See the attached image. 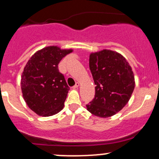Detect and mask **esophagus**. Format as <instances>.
Returning a JSON list of instances; mask_svg holds the SVG:
<instances>
[{
    "label": "esophagus",
    "mask_w": 159,
    "mask_h": 159,
    "mask_svg": "<svg viewBox=\"0 0 159 159\" xmlns=\"http://www.w3.org/2000/svg\"><path fill=\"white\" fill-rule=\"evenodd\" d=\"M78 87H79V83H78V82H76V84H75V85L73 86L74 89H78Z\"/></svg>",
    "instance_id": "1"
}]
</instances>
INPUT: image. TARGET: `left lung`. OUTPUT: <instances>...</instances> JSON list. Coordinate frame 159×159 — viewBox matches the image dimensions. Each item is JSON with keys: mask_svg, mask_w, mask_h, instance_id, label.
Returning a JSON list of instances; mask_svg holds the SVG:
<instances>
[{"mask_svg": "<svg viewBox=\"0 0 159 159\" xmlns=\"http://www.w3.org/2000/svg\"><path fill=\"white\" fill-rule=\"evenodd\" d=\"M89 68L96 86L87 110L99 118L115 115L129 102L134 89L129 62L119 53L105 49L90 54Z\"/></svg>", "mask_w": 159, "mask_h": 159, "instance_id": "left-lung-1", "label": "left lung"}]
</instances>
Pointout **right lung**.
<instances>
[{"label":"right lung","instance_id":"right-lung-1","mask_svg":"<svg viewBox=\"0 0 159 159\" xmlns=\"http://www.w3.org/2000/svg\"><path fill=\"white\" fill-rule=\"evenodd\" d=\"M72 50L49 46L37 51L24 68L20 85L28 106L40 116H51L64 108L70 88L58 64Z\"/></svg>","mask_w":159,"mask_h":159}]
</instances>
